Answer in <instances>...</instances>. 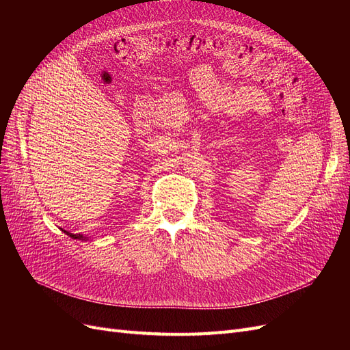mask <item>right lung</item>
Listing matches in <instances>:
<instances>
[{
  "label": "right lung",
  "mask_w": 350,
  "mask_h": 350,
  "mask_svg": "<svg viewBox=\"0 0 350 350\" xmlns=\"http://www.w3.org/2000/svg\"><path fill=\"white\" fill-rule=\"evenodd\" d=\"M62 230V229H61ZM64 234L66 235H68L71 239H79V241H88L89 239V237H86V235H80V234H70L68 230H64Z\"/></svg>",
  "instance_id": "1"
}]
</instances>
